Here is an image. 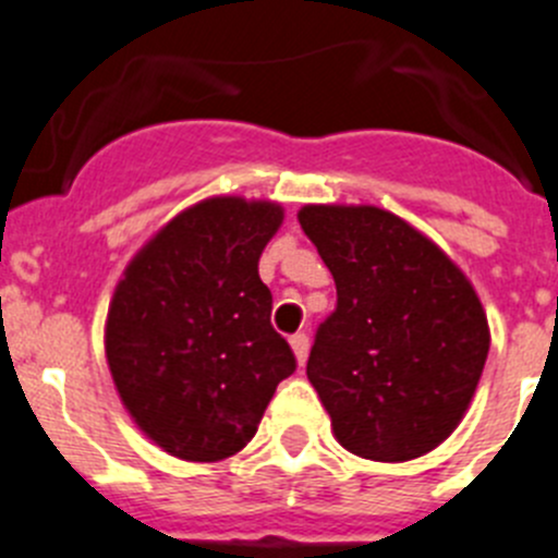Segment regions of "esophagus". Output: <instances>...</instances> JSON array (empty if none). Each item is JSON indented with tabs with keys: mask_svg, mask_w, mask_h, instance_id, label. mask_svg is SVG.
I'll return each mask as SVG.
<instances>
[{
	"mask_svg": "<svg viewBox=\"0 0 558 558\" xmlns=\"http://www.w3.org/2000/svg\"><path fill=\"white\" fill-rule=\"evenodd\" d=\"M291 349H294L296 362H300V365H305V360H307V349H311V340H307V335H305V332L291 335Z\"/></svg>",
	"mask_w": 558,
	"mask_h": 558,
	"instance_id": "esophagus-1",
	"label": "esophagus"
}]
</instances>
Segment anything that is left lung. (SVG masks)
<instances>
[{
    "mask_svg": "<svg viewBox=\"0 0 558 558\" xmlns=\"http://www.w3.org/2000/svg\"><path fill=\"white\" fill-rule=\"evenodd\" d=\"M296 218L338 289L307 356L335 439L371 461L425 456L458 428L488 360L477 291L387 209L307 204Z\"/></svg>",
    "mask_w": 558,
    "mask_h": 558,
    "instance_id": "8db88e82",
    "label": "left lung"
}]
</instances>
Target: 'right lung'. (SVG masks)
Returning a JSON list of instances; mask_svg holds the SVG:
<instances>
[{"label": "right lung", "instance_id": "obj_1", "mask_svg": "<svg viewBox=\"0 0 558 558\" xmlns=\"http://www.w3.org/2000/svg\"><path fill=\"white\" fill-rule=\"evenodd\" d=\"M280 223V204L207 198L135 253L113 291L106 356L119 398L182 461L240 452L278 384L296 371L258 278Z\"/></svg>", "mask_w": 558, "mask_h": 558}]
</instances>
